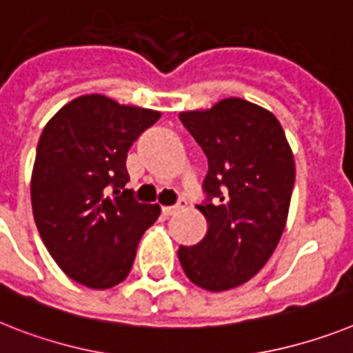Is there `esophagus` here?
I'll list each match as a JSON object with an SVG mask.
<instances>
[{
  "instance_id": "esophagus-1",
  "label": "esophagus",
  "mask_w": 353,
  "mask_h": 353,
  "mask_svg": "<svg viewBox=\"0 0 353 353\" xmlns=\"http://www.w3.org/2000/svg\"><path fill=\"white\" fill-rule=\"evenodd\" d=\"M185 206H186V201L179 199V203H177L176 206H163L161 212H163V215H165V217H172V215H176L177 212H181Z\"/></svg>"
}]
</instances>
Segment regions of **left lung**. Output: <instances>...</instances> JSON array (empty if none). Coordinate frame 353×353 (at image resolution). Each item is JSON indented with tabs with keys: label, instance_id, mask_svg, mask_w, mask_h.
<instances>
[{
	"label": "left lung",
	"instance_id": "1",
	"mask_svg": "<svg viewBox=\"0 0 353 353\" xmlns=\"http://www.w3.org/2000/svg\"><path fill=\"white\" fill-rule=\"evenodd\" d=\"M179 120L208 158L197 210L208 232L177 251L192 283L212 292L239 287L256 274L285 230L294 156L280 121L248 100L224 99L204 111H183Z\"/></svg>",
	"mask_w": 353,
	"mask_h": 353
}]
</instances>
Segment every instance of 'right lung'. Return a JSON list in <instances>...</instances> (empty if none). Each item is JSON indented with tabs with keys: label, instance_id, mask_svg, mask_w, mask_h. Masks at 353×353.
Returning a JSON list of instances; mask_svg holds the SVG:
<instances>
[{
	"label": "right lung",
	"instance_id": "1",
	"mask_svg": "<svg viewBox=\"0 0 353 353\" xmlns=\"http://www.w3.org/2000/svg\"><path fill=\"white\" fill-rule=\"evenodd\" d=\"M159 118V111L94 93L71 100L44 125L32 170V212L46 250L71 280L109 289L131 272L159 206L123 190L127 150Z\"/></svg>",
	"mask_w": 353,
	"mask_h": 353
}]
</instances>
